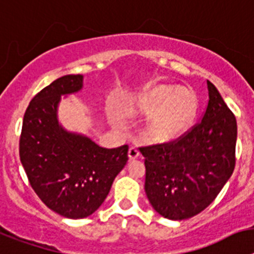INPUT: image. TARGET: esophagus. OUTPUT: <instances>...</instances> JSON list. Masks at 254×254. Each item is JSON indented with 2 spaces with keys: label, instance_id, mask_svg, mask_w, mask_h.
<instances>
[{
  "label": "esophagus",
  "instance_id": "1",
  "mask_svg": "<svg viewBox=\"0 0 254 254\" xmlns=\"http://www.w3.org/2000/svg\"><path fill=\"white\" fill-rule=\"evenodd\" d=\"M139 149H138V147H135V145H131L129 148V152H127V156H129V160H135V158L139 157Z\"/></svg>",
  "mask_w": 254,
  "mask_h": 254
}]
</instances>
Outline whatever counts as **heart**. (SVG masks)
Instances as JSON below:
<instances>
[{
    "label": "heart",
    "instance_id": "b5f03b06",
    "mask_svg": "<svg viewBox=\"0 0 254 254\" xmlns=\"http://www.w3.org/2000/svg\"><path fill=\"white\" fill-rule=\"evenodd\" d=\"M197 98L190 92L160 85L135 97L127 106L133 115L151 116L147 133L153 140L169 142L182 136L197 115Z\"/></svg>",
    "mask_w": 254,
    "mask_h": 254
}]
</instances>
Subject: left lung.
Masks as SVG:
<instances>
[{
    "label": "left lung",
    "mask_w": 254,
    "mask_h": 254,
    "mask_svg": "<svg viewBox=\"0 0 254 254\" xmlns=\"http://www.w3.org/2000/svg\"><path fill=\"white\" fill-rule=\"evenodd\" d=\"M202 120L176 140L142 147L149 203L169 220H187L212 203L235 167L237 120L207 80Z\"/></svg>",
    "instance_id": "1"
}]
</instances>
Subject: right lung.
<instances>
[{
    "label": "right lung",
    "mask_w": 254,
    "mask_h": 254,
    "mask_svg": "<svg viewBox=\"0 0 254 254\" xmlns=\"http://www.w3.org/2000/svg\"><path fill=\"white\" fill-rule=\"evenodd\" d=\"M83 88V75H65L30 101L23 120L19 153L32 188L50 209L84 219L100 208L127 162V144L107 149L57 120L61 96Z\"/></svg>",
    "instance_id": "add662e5"
}]
</instances>
